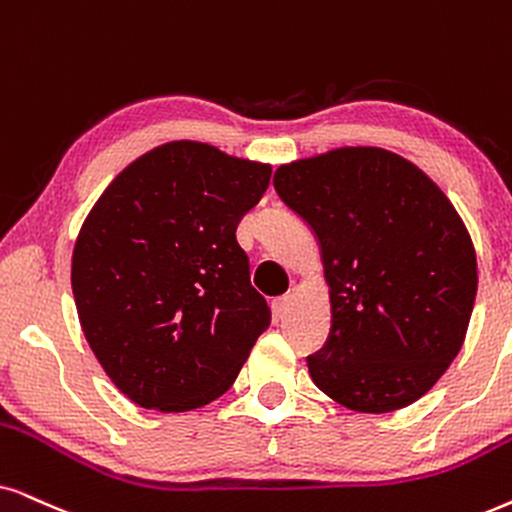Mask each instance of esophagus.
<instances>
[{
  "instance_id": "obj_1",
  "label": "esophagus",
  "mask_w": 512,
  "mask_h": 512,
  "mask_svg": "<svg viewBox=\"0 0 512 512\" xmlns=\"http://www.w3.org/2000/svg\"><path fill=\"white\" fill-rule=\"evenodd\" d=\"M290 304H293V295L276 297V300L271 302V309H274V319H283V316L290 312Z\"/></svg>"
}]
</instances>
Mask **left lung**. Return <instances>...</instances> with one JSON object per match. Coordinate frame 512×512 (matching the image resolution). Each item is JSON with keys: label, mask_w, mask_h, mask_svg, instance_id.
I'll use <instances>...</instances> for the list:
<instances>
[{"label": "left lung", "mask_w": 512, "mask_h": 512, "mask_svg": "<svg viewBox=\"0 0 512 512\" xmlns=\"http://www.w3.org/2000/svg\"><path fill=\"white\" fill-rule=\"evenodd\" d=\"M274 186L321 245L333 321L307 357L314 385L359 413L418 401L461 352L477 295L475 245L451 200L375 146L293 160Z\"/></svg>", "instance_id": "obj_1"}]
</instances>
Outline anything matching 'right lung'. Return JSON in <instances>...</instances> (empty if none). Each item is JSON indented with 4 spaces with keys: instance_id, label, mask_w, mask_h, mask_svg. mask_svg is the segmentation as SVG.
<instances>
[{
    "instance_id": "1",
    "label": "right lung",
    "mask_w": 512,
    "mask_h": 512,
    "mask_svg": "<svg viewBox=\"0 0 512 512\" xmlns=\"http://www.w3.org/2000/svg\"><path fill=\"white\" fill-rule=\"evenodd\" d=\"M269 179L271 165L170 141L129 163L84 219L70 267L77 316L134 404L165 413L210 404L269 328L236 241Z\"/></svg>"
}]
</instances>
